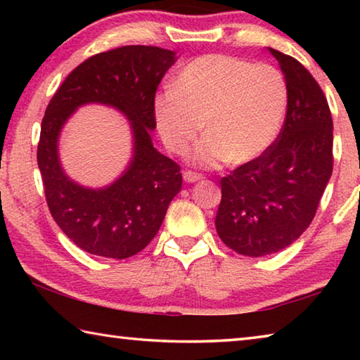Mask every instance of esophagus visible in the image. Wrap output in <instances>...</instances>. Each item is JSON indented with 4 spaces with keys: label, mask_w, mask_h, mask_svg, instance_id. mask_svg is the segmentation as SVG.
I'll list each match as a JSON object with an SVG mask.
<instances>
[{
    "label": "esophagus",
    "mask_w": 360,
    "mask_h": 360,
    "mask_svg": "<svg viewBox=\"0 0 360 360\" xmlns=\"http://www.w3.org/2000/svg\"><path fill=\"white\" fill-rule=\"evenodd\" d=\"M202 179V174L195 172H184V181L186 182H197Z\"/></svg>",
    "instance_id": "1"
}]
</instances>
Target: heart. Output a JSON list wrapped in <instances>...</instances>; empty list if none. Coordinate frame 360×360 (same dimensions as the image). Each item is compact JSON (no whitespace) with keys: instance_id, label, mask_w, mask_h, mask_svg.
<instances>
[{"instance_id":"b5f03b06","label":"heart","mask_w":360,"mask_h":360,"mask_svg":"<svg viewBox=\"0 0 360 360\" xmlns=\"http://www.w3.org/2000/svg\"><path fill=\"white\" fill-rule=\"evenodd\" d=\"M285 105V81L271 65L205 56L182 68L173 89L155 96L154 112L162 141L176 154L187 149L203 125L206 136L188 158L212 168L264 154L278 135Z\"/></svg>"}]
</instances>
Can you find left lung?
Segmentation results:
<instances>
[{"instance_id": "8db88e82", "label": "left lung", "mask_w": 360, "mask_h": 360, "mask_svg": "<svg viewBox=\"0 0 360 360\" xmlns=\"http://www.w3.org/2000/svg\"><path fill=\"white\" fill-rule=\"evenodd\" d=\"M268 51L288 89L284 125L264 154L221 179L216 214L221 240L248 257L283 251L308 229L333 168V124L324 92L294 57Z\"/></svg>"}]
</instances>
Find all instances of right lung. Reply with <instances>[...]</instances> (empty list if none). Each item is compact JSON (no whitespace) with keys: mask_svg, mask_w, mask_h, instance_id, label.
Instances as JSON below:
<instances>
[{"mask_svg":"<svg viewBox=\"0 0 360 360\" xmlns=\"http://www.w3.org/2000/svg\"><path fill=\"white\" fill-rule=\"evenodd\" d=\"M176 52L124 46L96 53L72 70L52 96L41 124L38 167L47 206L63 233L85 252L108 259L138 254L157 235L182 186L181 168L152 144L155 90ZM117 108L131 122L134 155L120 178L100 189L72 181L59 163V133L85 104Z\"/></svg>","mask_w":360,"mask_h":360,"instance_id":"1","label":"right lung"}]
</instances>
